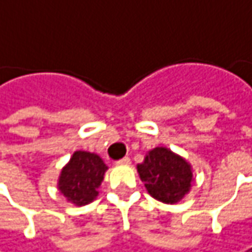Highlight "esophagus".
Wrapping results in <instances>:
<instances>
[{
    "instance_id": "34e87169",
    "label": "esophagus",
    "mask_w": 252,
    "mask_h": 252,
    "mask_svg": "<svg viewBox=\"0 0 252 252\" xmlns=\"http://www.w3.org/2000/svg\"><path fill=\"white\" fill-rule=\"evenodd\" d=\"M117 163H119V165H129V163H130V159H129V158H123V159H120Z\"/></svg>"
}]
</instances>
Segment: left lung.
Listing matches in <instances>:
<instances>
[{
    "mask_svg": "<svg viewBox=\"0 0 252 252\" xmlns=\"http://www.w3.org/2000/svg\"><path fill=\"white\" fill-rule=\"evenodd\" d=\"M137 173L149 195L163 202H179L192 187L193 172L188 160L171 149L158 146L146 153Z\"/></svg>",
    "mask_w": 252,
    "mask_h": 252,
    "instance_id": "obj_1",
    "label": "left lung"
}]
</instances>
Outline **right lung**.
Listing matches in <instances>:
<instances>
[{
	"label": "right lung",
	"instance_id": "1",
	"mask_svg": "<svg viewBox=\"0 0 252 252\" xmlns=\"http://www.w3.org/2000/svg\"><path fill=\"white\" fill-rule=\"evenodd\" d=\"M106 171L99 155L76 151L60 172L57 188L73 205H87L97 198Z\"/></svg>",
	"mask_w": 252,
	"mask_h": 252
}]
</instances>
